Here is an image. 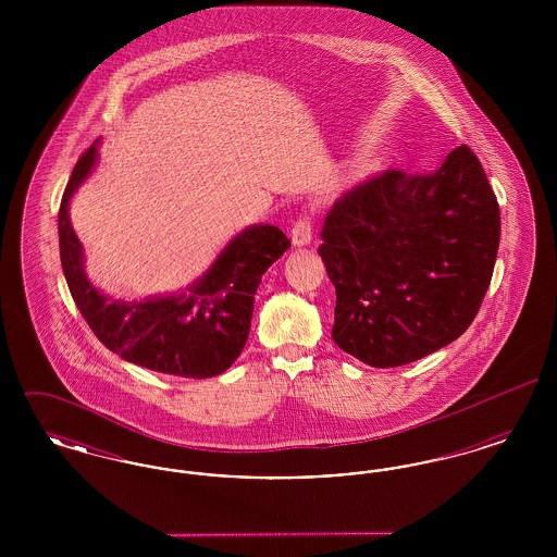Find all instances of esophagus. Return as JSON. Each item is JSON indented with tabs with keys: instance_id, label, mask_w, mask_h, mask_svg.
<instances>
[{
	"instance_id": "34e87169",
	"label": "esophagus",
	"mask_w": 557,
	"mask_h": 557,
	"mask_svg": "<svg viewBox=\"0 0 557 557\" xmlns=\"http://www.w3.org/2000/svg\"><path fill=\"white\" fill-rule=\"evenodd\" d=\"M292 244L294 246H307L313 239V230H311V219L309 216H300L290 232Z\"/></svg>"
}]
</instances>
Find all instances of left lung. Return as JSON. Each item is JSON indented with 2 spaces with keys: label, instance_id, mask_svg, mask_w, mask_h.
Returning a JSON list of instances; mask_svg holds the SVG:
<instances>
[{
  "label": "left lung",
  "instance_id": "8db88e82",
  "mask_svg": "<svg viewBox=\"0 0 557 557\" xmlns=\"http://www.w3.org/2000/svg\"><path fill=\"white\" fill-rule=\"evenodd\" d=\"M502 216L468 146L422 175L384 171L327 212L319 257L336 288L332 338L371 368L450 345L476 318Z\"/></svg>",
  "mask_w": 557,
  "mask_h": 557
}]
</instances>
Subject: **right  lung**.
Wrapping results in <instances>:
<instances>
[{
    "label": "right lung",
    "instance_id": "add662e5",
    "mask_svg": "<svg viewBox=\"0 0 557 557\" xmlns=\"http://www.w3.org/2000/svg\"><path fill=\"white\" fill-rule=\"evenodd\" d=\"M96 141L73 169L58 212L60 261L81 315L102 345L146 370L212 377L236 361L250 334L261 277L288 248L275 225H250L230 239L212 265L180 294L112 300L85 273V252L73 223L71 198L98 162Z\"/></svg>",
    "mask_w": 557,
    "mask_h": 557
}]
</instances>
